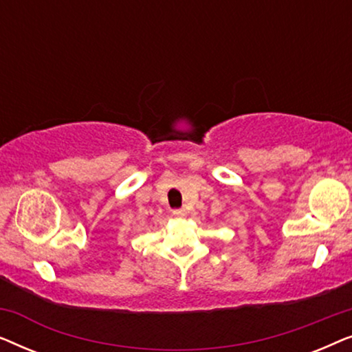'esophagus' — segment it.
Returning <instances> with one entry per match:
<instances>
[{
  "label": "esophagus",
  "mask_w": 352,
  "mask_h": 352,
  "mask_svg": "<svg viewBox=\"0 0 352 352\" xmlns=\"http://www.w3.org/2000/svg\"><path fill=\"white\" fill-rule=\"evenodd\" d=\"M173 214H175L176 218H184V216H186V211L182 210V208H179V210H173Z\"/></svg>",
  "instance_id": "34e87169"
}]
</instances>
